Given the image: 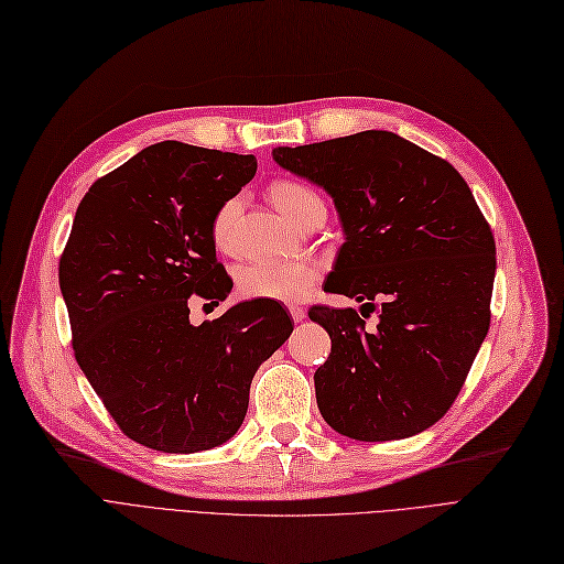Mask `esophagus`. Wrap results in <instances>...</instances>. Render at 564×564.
Here are the masks:
<instances>
[{"instance_id":"esophagus-1","label":"esophagus","mask_w":564,"mask_h":564,"mask_svg":"<svg viewBox=\"0 0 564 564\" xmlns=\"http://www.w3.org/2000/svg\"><path fill=\"white\" fill-rule=\"evenodd\" d=\"M289 313H291V319H294V322L305 319V307H301V305H289Z\"/></svg>"}]
</instances>
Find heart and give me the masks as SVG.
Returning a JSON list of instances; mask_svg holds the SVG:
<instances>
[{"label":"heart","mask_w":564,"mask_h":564,"mask_svg":"<svg viewBox=\"0 0 564 564\" xmlns=\"http://www.w3.org/2000/svg\"><path fill=\"white\" fill-rule=\"evenodd\" d=\"M270 200L280 209V215L299 226L310 212L324 207L322 198L313 188L299 182H275L270 186ZM240 198L226 200L212 221V240L217 249L230 247V232L240 215ZM319 265L315 261H286V263H247L238 270V289L245 299L254 301H303L313 284L319 280Z\"/></svg>","instance_id":"b5f03b06"}]
</instances>
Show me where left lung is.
Segmentation results:
<instances>
[{"instance_id":"left-lung-1","label":"left lung","mask_w":564,"mask_h":564,"mask_svg":"<svg viewBox=\"0 0 564 564\" xmlns=\"http://www.w3.org/2000/svg\"><path fill=\"white\" fill-rule=\"evenodd\" d=\"M273 159L334 198L345 242L324 291L361 303L315 305L332 336L315 371L326 424L355 441H399L457 399L490 328L495 238L462 174L394 132L364 130ZM379 313V326L362 317Z\"/></svg>"}]
</instances>
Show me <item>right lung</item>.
<instances>
[{"label":"right lung","instance_id":"obj_1","mask_svg":"<svg viewBox=\"0 0 564 564\" xmlns=\"http://www.w3.org/2000/svg\"><path fill=\"white\" fill-rule=\"evenodd\" d=\"M254 174V156L167 140L97 180L76 209L57 270L74 357L147 448L188 455L236 436L257 368L294 332L273 301L188 319L193 301L230 294L212 221Z\"/></svg>","mask_w":564,"mask_h":564}]
</instances>
